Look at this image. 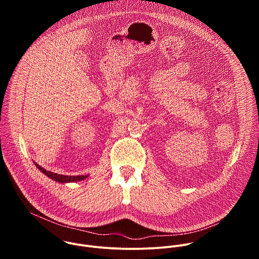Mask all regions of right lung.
I'll return each instance as SVG.
<instances>
[{"instance_id":"1","label":"right lung","mask_w":259,"mask_h":259,"mask_svg":"<svg viewBox=\"0 0 259 259\" xmlns=\"http://www.w3.org/2000/svg\"><path fill=\"white\" fill-rule=\"evenodd\" d=\"M35 167L38 168L40 171H42L46 176H48L49 178H51L54 181L60 182V183H67V182H77V181H81L85 178L88 177V175H77V176H69V175H61V174H57L51 171H47L46 169H44L43 167H41L40 165L36 164L35 162H33Z\"/></svg>"}]
</instances>
